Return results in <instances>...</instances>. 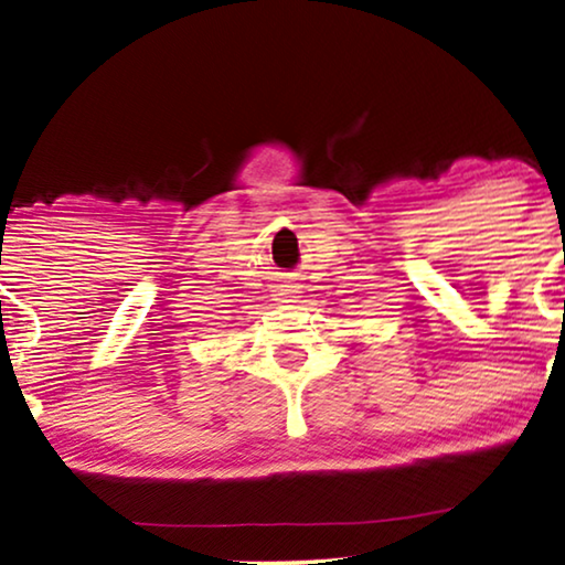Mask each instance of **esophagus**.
Wrapping results in <instances>:
<instances>
[{"label": "esophagus", "mask_w": 565, "mask_h": 565, "mask_svg": "<svg viewBox=\"0 0 565 565\" xmlns=\"http://www.w3.org/2000/svg\"><path fill=\"white\" fill-rule=\"evenodd\" d=\"M274 297L276 301H297L299 297V284L294 279H281L274 284Z\"/></svg>", "instance_id": "obj_1"}]
</instances>
